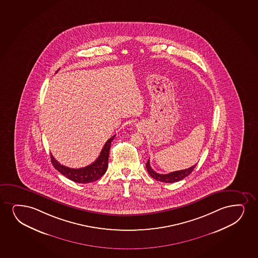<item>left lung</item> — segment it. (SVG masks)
<instances>
[{"label": "left lung", "mask_w": 258, "mask_h": 258, "mask_svg": "<svg viewBox=\"0 0 258 258\" xmlns=\"http://www.w3.org/2000/svg\"><path fill=\"white\" fill-rule=\"evenodd\" d=\"M196 165L197 164L194 165V166H191L189 168H187V169L179 170V171H175V172L166 173V174H160V173H156L155 171H154L153 168L151 167L149 160L147 161L146 166H147V172L154 179L159 180V181H161V182L173 183L181 180L184 178H186L187 175H189L190 173H192V170L195 169Z\"/></svg>", "instance_id": "8db88e82"}]
</instances>
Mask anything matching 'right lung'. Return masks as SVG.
<instances>
[{"mask_svg": "<svg viewBox=\"0 0 258 258\" xmlns=\"http://www.w3.org/2000/svg\"><path fill=\"white\" fill-rule=\"evenodd\" d=\"M114 136L110 138L106 143L104 144L100 155L95 160L93 163L82 168H70L59 163L55 158L50 155L51 162L55 169L62 173V175L67 177L69 179L77 183H90L100 179L108 167V159L109 152L111 148V141L114 140Z\"/></svg>", "mask_w": 258, "mask_h": 258, "instance_id": "add662e5", "label": "right lung"}]
</instances>
